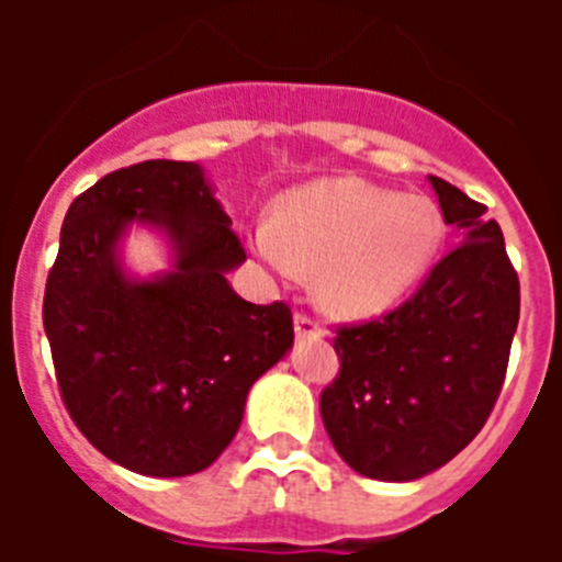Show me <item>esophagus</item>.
Instances as JSON below:
<instances>
[{
    "mask_svg": "<svg viewBox=\"0 0 562 562\" xmlns=\"http://www.w3.org/2000/svg\"><path fill=\"white\" fill-rule=\"evenodd\" d=\"M295 337L297 340H317V337H324V329L312 321V317L301 315L297 312L295 315Z\"/></svg>",
    "mask_w": 562,
    "mask_h": 562,
    "instance_id": "esophagus-1",
    "label": "esophagus"
}]
</instances>
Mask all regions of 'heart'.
<instances>
[{"label":"heart","instance_id":"heart-1","mask_svg":"<svg viewBox=\"0 0 562 562\" xmlns=\"http://www.w3.org/2000/svg\"><path fill=\"white\" fill-rule=\"evenodd\" d=\"M441 245V216L425 196H400L355 177L290 191L252 247L278 276H312L315 304L337 321H369L408 295Z\"/></svg>","mask_w":562,"mask_h":562}]
</instances>
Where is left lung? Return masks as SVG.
<instances>
[{"label": "left lung", "instance_id": "1", "mask_svg": "<svg viewBox=\"0 0 562 562\" xmlns=\"http://www.w3.org/2000/svg\"><path fill=\"white\" fill-rule=\"evenodd\" d=\"M459 247L391 315L340 329L321 416L340 459L374 481H416L475 439L504 385L520 286L498 222L428 177Z\"/></svg>", "mask_w": 562, "mask_h": 562}]
</instances>
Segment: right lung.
<instances>
[{
  "mask_svg": "<svg viewBox=\"0 0 562 562\" xmlns=\"http://www.w3.org/2000/svg\"><path fill=\"white\" fill-rule=\"evenodd\" d=\"M132 226L164 236L166 271L127 270ZM245 258L196 162L121 168L69 205L44 331L69 416L114 464L151 479L211 467L252 382L292 349L290 310L250 304L227 281Z\"/></svg>",
  "mask_w": 562,
  "mask_h": 562,
  "instance_id": "add662e5",
  "label": "right lung"
}]
</instances>
